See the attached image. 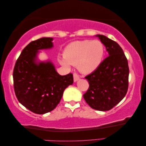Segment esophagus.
I'll return each mask as SVG.
<instances>
[{
    "label": "esophagus",
    "mask_w": 146,
    "mask_h": 146,
    "mask_svg": "<svg viewBox=\"0 0 146 146\" xmlns=\"http://www.w3.org/2000/svg\"><path fill=\"white\" fill-rule=\"evenodd\" d=\"M73 79L74 82H76L77 80H78L80 79V76L75 72L73 73Z\"/></svg>",
    "instance_id": "34e87169"
}]
</instances>
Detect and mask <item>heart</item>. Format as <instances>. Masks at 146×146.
<instances>
[{
	"label": "heart",
	"mask_w": 146,
	"mask_h": 146,
	"mask_svg": "<svg viewBox=\"0 0 146 146\" xmlns=\"http://www.w3.org/2000/svg\"><path fill=\"white\" fill-rule=\"evenodd\" d=\"M105 48L98 40H83L68 44L64 56H58V61L64 66L78 65L83 73H89L100 66L104 56Z\"/></svg>",
	"instance_id": "b5f03b06"
}]
</instances>
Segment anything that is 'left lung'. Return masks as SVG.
Returning a JSON list of instances; mask_svg holds the SVG:
<instances>
[{"mask_svg": "<svg viewBox=\"0 0 146 146\" xmlns=\"http://www.w3.org/2000/svg\"><path fill=\"white\" fill-rule=\"evenodd\" d=\"M109 56L94 72L85 77L89 88L83 98L89 106L100 111L110 110L124 98L128 90V61L117 42L104 35H97Z\"/></svg>", "mask_w": 146, "mask_h": 146, "instance_id": "left-lung-1", "label": "left lung"}]
</instances>
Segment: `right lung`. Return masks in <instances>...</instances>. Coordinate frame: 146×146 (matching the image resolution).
Masks as SVG:
<instances>
[{"label":"right lung","mask_w":146,"mask_h":146,"mask_svg":"<svg viewBox=\"0 0 146 146\" xmlns=\"http://www.w3.org/2000/svg\"><path fill=\"white\" fill-rule=\"evenodd\" d=\"M52 41V38H42L31 42L21 52L14 68V88L18 101L37 114L54 110L65 88L73 83L71 73L61 76L51 62H36L38 50L51 48Z\"/></svg>","instance_id":"add662e5"}]
</instances>
